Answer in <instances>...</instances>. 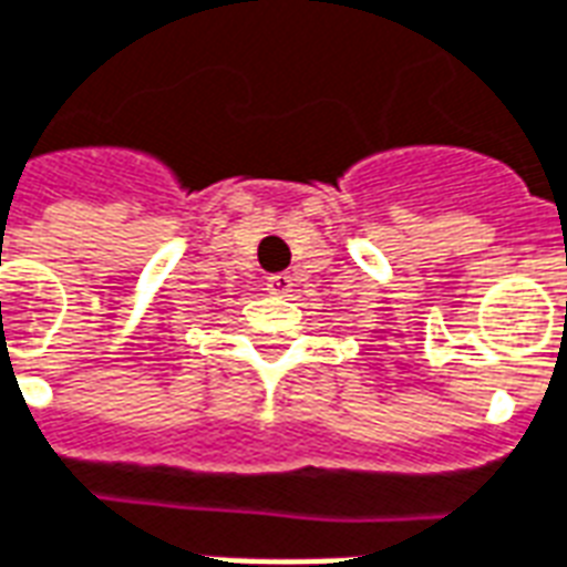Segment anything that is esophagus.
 Returning a JSON list of instances; mask_svg holds the SVG:
<instances>
[{"instance_id":"esophagus-1","label":"esophagus","mask_w":567,"mask_h":567,"mask_svg":"<svg viewBox=\"0 0 567 567\" xmlns=\"http://www.w3.org/2000/svg\"><path fill=\"white\" fill-rule=\"evenodd\" d=\"M266 289L271 296H287L289 289H292V278H289L287 271H284V275H271V278L266 280Z\"/></svg>"}]
</instances>
